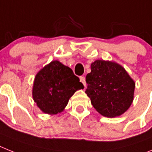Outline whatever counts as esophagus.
<instances>
[{
	"instance_id": "34e87169",
	"label": "esophagus",
	"mask_w": 152,
	"mask_h": 152,
	"mask_svg": "<svg viewBox=\"0 0 152 152\" xmlns=\"http://www.w3.org/2000/svg\"><path fill=\"white\" fill-rule=\"evenodd\" d=\"M80 82L82 83L84 85V86L86 87V80H85V77H84V76H80Z\"/></svg>"
}]
</instances>
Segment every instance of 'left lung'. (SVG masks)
<instances>
[{"instance_id":"1","label":"left lung","mask_w":152,"mask_h":152,"mask_svg":"<svg viewBox=\"0 0 152 152\" xmlns=\"http://www.w3.org/2000/svg\"><path fill=\"white\" fill-rule=\"evenodd\" d=\"M86 76V93L101 115L115 117L125 113L134 100L135 82L123 66L115 62L94 61Z\"/></svg>"}]
</instances>
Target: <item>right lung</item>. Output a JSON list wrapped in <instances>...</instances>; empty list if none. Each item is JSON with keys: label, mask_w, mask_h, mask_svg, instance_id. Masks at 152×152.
<instances>
[{"label": "right lung", "mask_w": 152, "mask_h": 152, "mask_svg": "<svg viewBox=\"0 0 152 152\" xmlns=\"http://www.w3.org/2000/svg\"><path fill=\"white\" fill-rule=\"evenodd\" d=\"M83 88L69 67L54 60L36 74L32 97L43 113L52 115L63 111L75 92Z\"/></svg>", "instance_id": "1"}]
</instances>
